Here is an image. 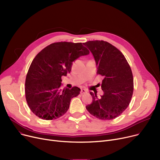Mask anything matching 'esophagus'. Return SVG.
I'll return each mask as SVG.
<instances>
[{
	"label": "esophagus",
	"mask_w": 160,
	"mask_h": 160,
	"mask_svg": "<svg viewBox=\"0 0 160 160\" xmlns=\"http://www.w3.org/2000/svg\"><path fill=\"white\" fill-rule=\"evenodd\" d=\"M87 93V91L86 90V89H81V92H80V93H81V95H83V94H85V93Z\"/></svg>",
	"instance_id": "esophagus-1"
}]
</instances>
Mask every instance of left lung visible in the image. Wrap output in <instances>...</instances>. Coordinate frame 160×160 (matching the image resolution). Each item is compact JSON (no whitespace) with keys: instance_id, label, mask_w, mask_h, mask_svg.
Masks as SVG:
<instances>
[{"instance_id":"1","label":"left lung","mask_w":160,"mask_h":160,"mask_svg":"<svg viewBox=\"0 0 160 160\" xmlns=\"http://www.w3.org/2000/svg\"><path fill=\"white\" fill-rule=\"evenodd\" d=\"M93 54L97 74L104 77L101 88L104 95L90 92L93 102L87 110L101 120H112L128 108L133 92V78L130 66L120 50L107 41L95 40L83 43Z\"/></svg>"}]
</instances>
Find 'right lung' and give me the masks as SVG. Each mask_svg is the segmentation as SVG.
Listing matches in <instances>:
<instances>
[{
    "label": "right lung",
    "instance_id": "obj_1",
    "mask_svg": "<svg viewBox=\"0 0 160 160\" xmlns=\"http://www.w3.org/2000/svg\"><path fill=\"white\" fill-rule=\"evenodd\" d=\"M89 53L82 43L62 41L47 46L36 56L26 77L25 97L37 117L53 120L67 112L71 99L80 94V89H61L62 77L70 72L76 59Z\"/></svg>",
    "mask_w": 160,
    "mask_h": 160
}]
</instances>
